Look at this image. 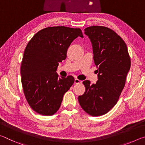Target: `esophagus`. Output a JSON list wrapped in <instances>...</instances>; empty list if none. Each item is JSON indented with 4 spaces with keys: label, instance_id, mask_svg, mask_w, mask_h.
I'll list each match as a JSON object with an SVG mask.
<instances>
[{
    "label": "esophagus",
    "instance_id": "esophagus-1",
    "mask_svg": "<svg viewBox=\"0 0 145 145\" xmlns=\"http://www.w3.org/2000/svg\"><path fill=\"white\" fill-rule=\"evenodd\" d=\"M80 83H82L81 80L78 79V78H75V84H80Z\"/></svg>",
    "mask_w": 145,
    "mask_h": 145
}]
</instances>
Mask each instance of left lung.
<instances>
[{"label":"left lung","mask_w":145,"mask_h":145,"mask_svg":"<svg viewBox=\"0 0 145 145\" xmlns=\"http://www.w3.org/2000/svg\"><path fill=\"white\" fill-rule=\"evenodd\" d=\"M92 43L98 80L83 82L86 90L78 100L84 111L93 116L106 114L118 100L131 68V57L123 40L112 29L91 26L84 29Z\"/></svg>","instance_id":"8db88e82"}]
</instances>
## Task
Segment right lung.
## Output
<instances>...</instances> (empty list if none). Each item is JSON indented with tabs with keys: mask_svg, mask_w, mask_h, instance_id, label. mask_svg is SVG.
Listing matches in <instances>:
<instances>
[{
	"mask_svg": "<svg viewBox=\"0 0 145 145\" xmlns=\"http://www.w3.org/2000/svg\"><path fill=\"white\" fill-rule=\"evenodd\" d=\"M78 36L83 38L79 28L48 27L34 34L27 45L20 68L22 84L27 101L37 113L54 114L74 82L73 76L58 78L56 72Z\"/></svg>",
	"mask_w": 145,
	"mask_h": 145,
	"instance_id": "1",
	"label": "right lung"
}]
</instances>
